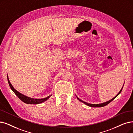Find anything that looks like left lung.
Segmentation results:
<instances>
[{"instance_id":"8db88e82","label":"left lung","mask_w":133,"mask_h":133,"mask_svg":"<svg viewBox=\"0 0 133 133\" xmlns=\"http://www.w3.org/2000/svg\"><path fill=\"white\" fill-rule=\"evenodd\" d=\"M123 86H124V84H123ZM123 87H122V88H121V89L120 90V91L119 92V93H118L117 94L114 98H113L112 99H111V100H110L108 101V102H105V103H102V104H89V103H86V102H84V101H83V100H81L80 99H79L77 96H76V97H77V99H78V100H79V101H80V102H82V103H84V104H86V105H87L89 106V107H93V108H100V107H105V106H106V105H107L108 104H109L110 102H112V101L113 100H114V99H115L118 96V95L121 93V91H122V88H123Z\"/></svg>"}]
</instances>
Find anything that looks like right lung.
I'll use <instances>...</instances> for the list:
<instances>
[{"instance_id":"right-lung-1","label":"right lung","mask_w":133,"mask_h":133,"mask_svg":"<svg viewBox=\"0 0 133 133\" xmlns=\"http://www.w3.org/2000/svg\"><path fill=\"white\" fill-rule=\"evenodd\" d=\"M7 78H8V83H9V84L10 86V87L11 88V89H12V91L19 98V99H20V100H21L23 102H24L26 104H38L41 103L42 102H45L46 100H47L51 96V95H49V97H47L45 98H42V99H34V98H31L28 97L27 96H26V95H24L22 94V93H19V92H18L17 91V90H16L14 88V87L12 86V85L11 84V83H10V82L9 81V77H8V76H7Z\"/></svg>"}]
</instances>
